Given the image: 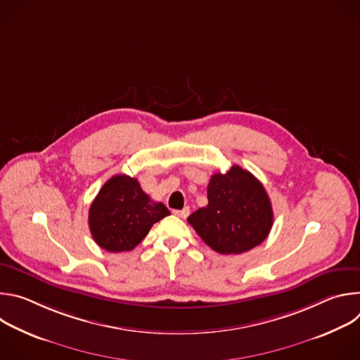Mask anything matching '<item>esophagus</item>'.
I'll return each instance as SVG.
<instances>
[{
    "label": "esophagus",
    "instance_id": "esophagus-1",
    "mask_svg": "<svg viewBox=\"0 0 360 360\" xmlns=\"http://www.w3.org/2000/svg\"><path fill=\"white\" fill-rule=\"evenodd\" d=\"M174 214H175L176 217H179V218L185 219V218L189 215V208H188V207H185L184 210H175V211H174Z\"/></svg>",
    "mask_w": 360,
    "mask_h": 360
}]
</instances>
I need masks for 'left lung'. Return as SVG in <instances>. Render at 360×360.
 <instances>
[{"instance_id":"left-lung-1","label":"left lung","mask_w":360,"mask_h":360,"mask_svg":"<svg viewBox=\"0 0 360 360\" xmlns=\"http://www.w3.org/2000/svg\"><path fill=\"white\" fill-rule=\"evenodd\" d=\"M202 240L222 255H239L262 243L274 225L271 199L249 171L232 165L208 185V205L188 217Z\"/></svg>"}]
</instances>
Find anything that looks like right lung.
I'll return each mask as SVG.
<instances>
[{"label": "right lung", "instance_id": "obj_1", "mask_svg": "<svg viewBox=\"0 0 360 360\" xmlns=\"http://www.w3.org/2000/svg\"><path fill=\"white\" fill-rule=\"evenodd\" d=\"M171 215L162 202H153L138 179L115 175L91 203L88 225L94 240L108 252L132 250L152 225Z\"/></svg>", "mask_w": 360, "mask_h": 360}]
</instances>
